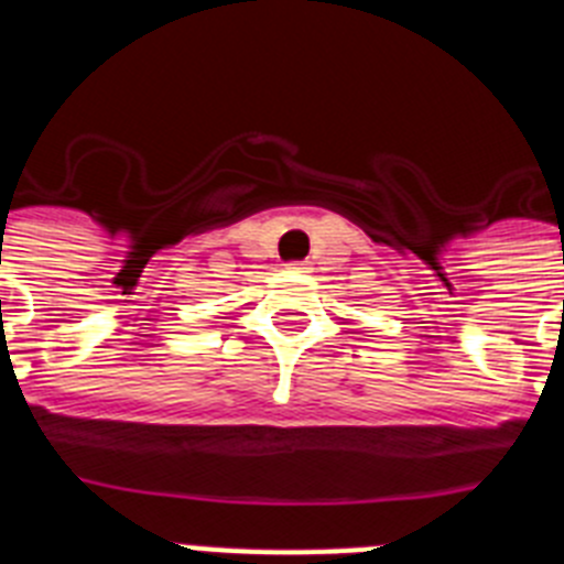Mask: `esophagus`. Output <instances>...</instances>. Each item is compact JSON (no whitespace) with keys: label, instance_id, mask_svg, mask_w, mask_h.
<instances>
[{"label":"esophagus","instance_id":"1","mask_svg":"<svg viewBox=\"0 0 564 564\" xmlns=\"http://www.w3.org/2000/svg\"><path fill=\"white\" fill-rule=\"evenodd\" d=\"M291 268H302V265H299V262H293V265Z\"/></svg>","mask_w":564,"mask_h":564}]
</instances>
